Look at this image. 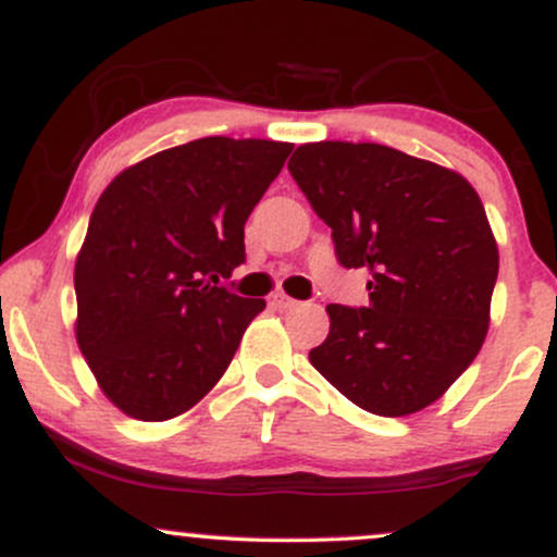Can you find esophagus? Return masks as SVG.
<instances>
[{"label":"esophagus","instance_id":"1","mask_svg":"<svg viewBox=\"0 0 557 557\" xmlns=\"http://www.w3.org/2000/svg\"><path fill=\"white\" fill-rule=\"evenodd\" d=\"M270 304L274 306V309H283V311H287V309H296L298 300H296V298H290V296H285V293H274Z\"/></svg>","mask_w":557,"mask_h":557}]
</instances>
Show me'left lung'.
<instances>
[{
  "mask_svg": "<svg viewBox=\"0 0 557 557\" xmlns=\"http://www.w3.org/2000/svg\"><path fill=\"white\" fill-rule=\"evenodd\" d=\"M287 170L332 230L337 261L369 272V306L330 304V335L309 361L363 411H421L487 337L497 243L476 190L382 144H304Z\"/></svg>",
  "mask_w": 557,
  "mask_h": 557,
  "instance_id": "1",
  "label": "left lung"
}]
</instances>
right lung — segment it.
<instances>
[{
  "instance_id": "1",
  "label": "right lung",
  "mask_w": 557,
  "mask_h": 557,
  "mask_svg": "<svg viewBox=\"0 0 557 557\" xmlns=\"http://www.w3.org/2000/svg\"><path fill=\"white\" fill-rule=\"evenodd\" d=\"M293 144L198 138L120 172L75 261L81 354L120 411L181 417L212 389L264 298L230 293L243 227Z\"/></svg>"
}]
</instances>
